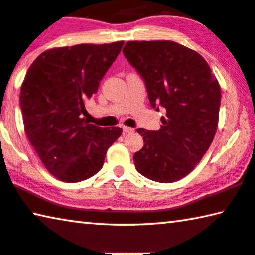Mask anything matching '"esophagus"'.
<instances>
[{"label":"esophagus","instance_id":"obj_1","mask_svg":"<svg viewBox=\"0 0 255 255\" xmlns=\"http://www.w3.org/2000/svg\"><path fill=\"white\" fill-rule=\"evenodd\" d=\"M122 128H123V132H125V133H132V132H134V128H130V127H125V125H123Z\"/></svg>","mask_w":255,"mask_h":255}]
</instances>
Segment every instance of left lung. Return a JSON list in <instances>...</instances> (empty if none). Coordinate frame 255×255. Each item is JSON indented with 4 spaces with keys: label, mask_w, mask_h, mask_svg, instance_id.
Here are the masks:
<instances>
[{
    "label": "left lung",
    "mask_w": 255,
    "mask_h": 255,
    "mask_svg": "<svg viewBox=\"0 0 255 255\" xmlns=\"http://www.w3.org/2000/svg\"><path fill=\"white\" fill-rule=\"evenodd\" d=\"M123 53L144 81L151 107L166 111L158 131L136 130L144 143L133 156L136 171L152 181H178L212 143L220 85L204 58L177 42L131 41Z\"/></svg>",
    "instance_id": "1"
}]
</instances>
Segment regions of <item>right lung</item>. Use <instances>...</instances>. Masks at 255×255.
Masks as SVG:
<instances>
[{
    "mask_svg": "<svg viewBox=\"0 0 255 255\" xmlns=\"http://www.w3.org/2000/svg\"><path fill=\"white\" fill-rule=\"evenodd\" d=\"M123 41L46 50L27 70L20 89L25 133L51 174L80 182L101 170L119 127L89 124L85 101L119 56Z\"/></svg>",
    "mask_w": 255,
    "mask_h": 255,
    "instance_id": "obj_1",
    "label": "right lung"
}]
</instances>
